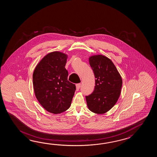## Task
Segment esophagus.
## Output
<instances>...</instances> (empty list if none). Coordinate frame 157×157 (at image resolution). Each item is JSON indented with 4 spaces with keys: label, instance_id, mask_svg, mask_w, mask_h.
Segmentation results:
<instances>
[{
    "label": "esophagus",
    "instance_id": "1",
    "mask_svg": "<svg viewBox=\"0 0 157 157\" xmlns=\"http://www.w3.org/2000/svg\"><path fill=\"white\" fill-rule=\"evenodd\" d=\"M76 90H79V89H80V87H81V83H77V84H76Z\"/></svg>",
    "mask_w": 157,
    "mask_h": 157
}]
</instances>
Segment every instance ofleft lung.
<instances>
[{"label":"left lung","instance_id":"1","mask_svg":"<svg viewBox=\"0 0 157 157\" xmlns=\"http://www.w3.org/2000/svg\"><path fill=\"white\" fill-rule=\"evenodd\" d=\"M89 61L96 79L93 93L86 97L87 105L94 113H105L113 108L120 96L122 77L113 62L105 56H91Z\"/></svg>","mask_w":157,"mask_h":157}]
</instances>
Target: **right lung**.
<instances>
[{
    "label": "right lung",
    "instance_id": "obj_1",
    "mask_svg": "<svg viewBox=\"0 0 157 157\" xmlns=\"http://www.w3.org/2000/svg\"><path fill=\"white\" fill-rule=\"evenodd\" d=\"M68 56L59 51L47 54L37 64L33 75L35 97L41 106L52 113L67 110L76 86L68 80L65 68Z\"/></svg>",
    "mask_w": 157,
    "mask_h": 157
}]
</instances>
